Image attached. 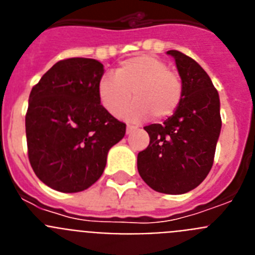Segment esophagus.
Segmentation results:
<instances>
[{
  "instance_id": "34e87169",
  "label": "esophagus",
  "mask_w": 255,
  "mask_h": 255,
  "mask_svg": "<svg viewBox=\"0 0 255 255\" xmlns=\"http://www.w3.org/2000/svg\"><path fill=\"white\" fill-rule=\"evenodd\" d=\"M135 129H136V128H135V126H132V125H128V128H126V134H130V132L134 131Z\"/></svg>"
}]
</instances>
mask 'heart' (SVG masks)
Listing matches in <instances>:
<instances>
[{"label": "heart", "instance_id": "1", "mask_svg": "<svg viewBox=\"0 0 255 255\" xmlns=\"http://www.w3.org/2000/svg\"><path fill=\"white\" fill-rule=\"evenodd\" d=\"M131 91L137 100L124 108L131 99ZM97 93L101 105L112 115L119 112L117 116L121 119L140 121L153 116L155 120H163L179 107L182 84L163 60L153 55H139L123 61L115 75H103Z\"/></svg>", "mask_w": 255, "mask_h": 255}]
</instances>
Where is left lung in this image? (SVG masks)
Returning <instances> with one entry per match:
<instances>
[{"mask_svg": "<svg viewBox=\"0 0 255 255\" xmlns=\"http://www.w3.org/2000/svg\"><path fill=\"white\" fill-rule=\"evenodd\" d=\"M181 78L182 98L163 124L144 128L149 145L138 154V171L153 190L184 194L209 173L220 138V97L197 61L179 51H167Z\"/></svg>", "mask_w": 255, "mask_h": 255, "instance_id": "8db88e82", "label": "left lung"}]
</instances>
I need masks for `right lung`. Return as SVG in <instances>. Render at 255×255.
<instances>
[{"label": "right lung", "mask_w": 255, "mask_h": 255, "mask_svg": "<svg viewBox=\"0 0 255 255\" xmlns=\"http://www.w3.org/2000/svg\"><path fill=\"white\" fill-rule=\"evenodd\" d=\"M103 74L100 61L67 58L31 89L25 116L29 161L51 189L78 193L93 185L105 171L108 150L125 135V124L98 98Z\"/></svg>", "instance_id": "add662e5"}]
</instances>
